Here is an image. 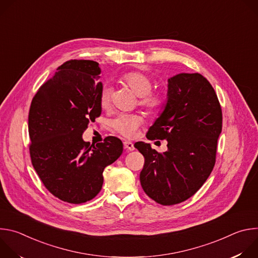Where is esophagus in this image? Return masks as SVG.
Instances as JSON below:
<instances>
[{
    "label": "esophagus",
    "mask_w": 258,
    "mask_h": 258,
    "mask_svg": "<svg viewBox=\"0 0 258 258\" xmlns=\"http://www.w3.org/2000/svg\"><path fill=\"white\" fill-rule=\"evenodd\" d=\"M123 146H124V149L128 152V151H134L135 150V147L134 144L130 141H124L123 142Z\"/></svg>",
    "instance_id": "esophagus-1"
}]
</instances>
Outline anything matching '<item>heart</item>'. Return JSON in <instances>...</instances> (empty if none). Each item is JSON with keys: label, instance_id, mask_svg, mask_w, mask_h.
<instances>
[{"label": "heart", "instance_id": "obj_1", "mask_svg": "<svg viewBox=\"0 0 258 258\" xmlns=\"http://www.w3.org/2000/svg\"><path fill=\"white\" fill-rule=\"evenodd\" d=\"M119 83L128 88L136 96L140 97L139 104L149 111L161 108L165 102V97L159 92H151L153 88L152 80L149 76L141 71H130L119 78ZM99 103L103 109H107L111 103V93L107 86H104L99 94ZM141 123L137 115H121L113 120V128L126 138H132L136 134Z\"/></svg>", "mask_w": 258, "mask_h": 258}]
</instances>
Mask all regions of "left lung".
Instances as JSON below:
<instances>
[{"label":"left lung","mask_w":258,"mask_h":258,"mask_svg":"<svg viewBox=\"0 0 258 258\" xmlns=\"http://www.w3.org/2000/svg\"><path fill=\"white\" fill-rule=\"evenodd\" d=\"M223 113L215 91L200 73H179L168 79L167 102L150 126L149 140H166L167 151L137 142L145 157L140 181L144 192L161 205L192 197L210 175L222 133Z\"/></svg>","instance_id":"obj_1"}]
</instances>
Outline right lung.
I'll return each mask as SVG.
<instances>
[{"label": "right lung", "mask_w": 258, "mask_h": 258, "mask_svg": "<svg viewBox=\"0 0 258 258\" xmlns=\"http://www.w3.org/2000/svg\"><path fill=\"white\" fill-rule=\"evenodd\" d=\"M34 95L28 113L29 153L47 190L60 200L81 204L102 189L104 168L122 153V142L109 136L90 145L83 134L100 116L103 88L99 63L69 60Z\"/></svg>", "instance_id": "right-lung-1"}]
</instances>
